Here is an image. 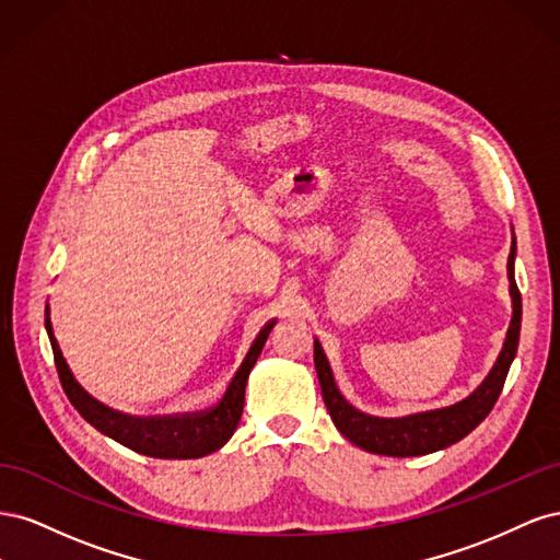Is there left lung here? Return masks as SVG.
<instances>
[{"instance_id":"8db88e82","label":"left lung","mask_w":560,"mask_h":560,"mask_svg":"<svg viewBox=\"0 0 560 560\" xmlns=\"http://www.w3.org/2000/svg\"><path fill=\"white\" fill-rule=\"evenodd\" d=\"M514 257H516V243H512L510 261H506L514 313H512L510 329H506L500 358L495 366L490 369L486 381L474 389L469 397H465L463 401H457L453 406H444V409H434L425 413L404 416V418L366 416L354 409V406H350L346 397L338 393L331 366L325 358V350H322L319 341H315V371L322 387V399H325V406L334 420V425L348 439V442L376 455H393V457L428 455L460 442L463 436H467L490 411H493V406L502 393L504 378L510 374V366L516 358L518 334H521V292L514 280Z\"/></svg>"}]
</instances>
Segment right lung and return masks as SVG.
<instances>
[{
    "label": "right lung",
    "mask_w": 560,
    "mask_h": 560,
    "mask_svg": "<svg viewBox=\"0 0 560 560\" xmlns=\"http://www.w3.org/2000/svg\"><path fill=\"white\" fill-rule=\"evenodd\" d=\"M273 325L276 319H270L268 325L259 331V336L254 338L247 358L243 360L241 369L235 371V376L229 383L224 397L219 399V404L212 406V409L200 411V413H184V416L135 418V416L118 413L109 409V406L100 404L74 381L72 371L67 366L60 346L54 336V327H50V317L46 308V331L50 338V348H54L58 376H60L65 395L72 401L74 409L86 418L97 432L112 436L114 442L128 446L135 453L165 457V460L202 457L217 448H222L229 442L243 416L247 376L252 366L257 364V358L261 354L266 338L270 329H273Z\"/></svg>",
    "instance_id": "add662e5"
}]
</instances>
